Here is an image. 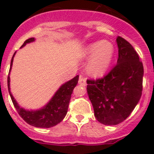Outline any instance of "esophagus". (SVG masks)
Masks as SVG:
<instances>
[{"label":"esophagus","mask_w":154,"mask_h":154,"mask_svg":"<svg viewBox=\"0 0 154 154\" xmlns=\"http://www.w3.org/2000/svg\"><path fill=\"white\" fill-rule=\"evenodd\" d=\"M78 84L82 85V86H85L86 85V78L81 76L79 78V81H78Z\"/></svg>","instance_id":"34e87169"}]
</instances>
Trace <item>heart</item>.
<instances>
[{
	"instance_id": "1",
	"label": "heart",
	"mask_w": 154,
	"mask_h": 154,
	"mask_svg": "<svg viewBox=\"0 0 154 154\" xmlns=\"http://www.w3.org/2000/svg\"><path fill=\"white\" fill-rule=\"evenodd\" d=\"M114 56V47L108 41L92 43L85 50V57L89 58L87 71L94 77H101L109 69Z\"/></svg>"
}]
</instances>
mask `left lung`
<instances>
[{
	"instance_id": "8db88e82",
	"label": "left lung",
	"mask_w": 154,
	"mask_h": 154,
	"mask_svg": "<svg viewBox=\"0 0 154 154\" xmlns=\"http://www.w3.org/2000/svg\"><path fill=\"white\" fill-rule=\"evenodd\" d=\"M117 65L101 79L87 80V93L100 123L115 125L126 119L142 93L144 68L138 54L126 40L117 37Z\"/></svg>"
}]
</instances>
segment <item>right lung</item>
I'll use <instances>...</instances> for the list:
<instances>
[{"label": "right lung", "mask_w": 154, "mask_h": 154, "mask_svg": "<svg viewBox=\"0 0 154 154\" xmlns=\"http://www.w3.org/2000/svg\"><path fill=\"white\" fill-rule=\"evenodd\" d=\"M34 37H31L29 39L26 40L20 48L24 47L28 43L34 42ZM15 54L16 52L13 54L12 60H11L9 73L13 66V57ZM9 73L8 76V89L9 95H10L14 107L16 108L19 115L22 117L25 122H27L30 125L37 127V128H51L53 126H55L58 123H60L65 118V115L67 113L68 107H69V104L71 98V94H72L73 89L78 82V78H79L78 75L69 82H65V84H63L57 89V91L56 92L53 97L50 99V101L47 103L44 107L37 110H28L20 107L14 99L13 94H11Z\"/></svg>", "instance_id": "add662e5"}]
</instances>
